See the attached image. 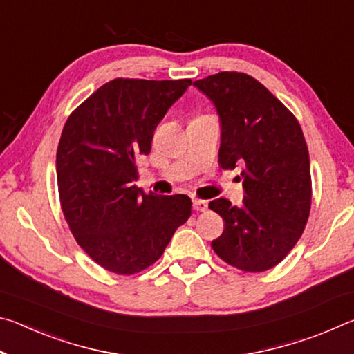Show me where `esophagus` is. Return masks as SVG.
<instances>
[{
	"mask_svg": "<svg viewBox=\"0 0 354 354\" xmlns=\"http://www.w3.org/2000/svg\"><path fill=\"white\" fill-rule=\"evenodd\" d=\"M194 209H195V211H200V212L206 211V209H207V201L195 198V200H194Z\"/></svg>",
	"mask_w": 354,
	"mask_h": 354,
	"instance_id": "esophagus-1",
	"label": "esophagus"
}]
</instances>
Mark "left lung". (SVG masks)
<instances>
[{"mask_svg":"<svg viewBox=\"0 0 354 354\" xmlns=\"http://www.w3.org/2000/svg\"><path fill=\"white\" fill-rule=\"evenodd\" d=\"M194 86L220 117L221 169L243 167L242 206L225 198L209 203L225 220L212 248L239 270H270L295 247L309 217L313 189L303 131L292 112L248 75L221 71Z\"/></svg>","mask_w":354,"mask_h":354,"instance_id":"left-lung-1","label":"left lung"}]
</instances>
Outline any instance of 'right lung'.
Instances as JSON below:
<instances>
[{
	"label": "right lung",
	"mask_w": 354,
	"mask_h": 354,
	"mask_svg": "<svg viewBox=\"0 0 354 354\" xmlns=\"http://www.w3.org/2000/svg\"><path fill=\"white\" fill-rule=\"evenodd\" d=\"M192 80L109 81L68 117L56 154L62 212L80 247L106 270L134 274L162 256L192 212L187 195L136 187L137 158Z\"/></svg>",
	"instance_id": "right-lung-1"
}]
</instances>
